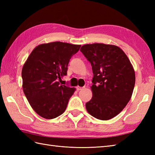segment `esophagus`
<instances>
[{
    "label": "esophagus",
    "mask_w": 155,
    "mask_h": 155,
    "mask_svg": "<svg viewBox=\"0 0 155 155\" xmlns=\"http://www.w3.org/2000/svg\"><path fill=\"white\" fill-rule=\"evenodd\" d=\"M83 88L84 87H77V91H81V90H82V89H83Z\"/></svg>",
    "instance_id": "1"
}]
</instances>
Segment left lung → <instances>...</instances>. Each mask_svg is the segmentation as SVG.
Instances as JSON below:
<instances>
[{"mask_svg": "<svg viewBox=\"0 0 155 155\" xmlns=\"http://www.w3.org/2000/svg\"><path fill=\"white\" fill-rule=\"evenodd\" d=\"M80 51L91 62L94 74L93 97L86 103L87 110L97 119L109 120L119 114L130 99L135 84L134 68L117 46L88 44Z\"/></svg>", "mask_w": 155, "mask_h": 155, "instance_id": "8db88e82", "label": "left lung"}]
</instances>
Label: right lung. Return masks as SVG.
Masks as SVG:
<instances>
[{
    "instance_id": "add662e5",
    "label": "right lung",
    "mask_w": 155,
    "mask_h": 155,
    "mask_svg": "<svg viewBox=\"0 0 155 155\" xmlns=\"http://www.w3.org/2000/svg\"><path fill=\"white\" fill-rule=\"evenodd\" d=\"M81 45L53 42L37 46L23 65V92L36 113L47 119L64 113L75 88L61 85L71 58Z\"/></svg>"
}]
</instances>
